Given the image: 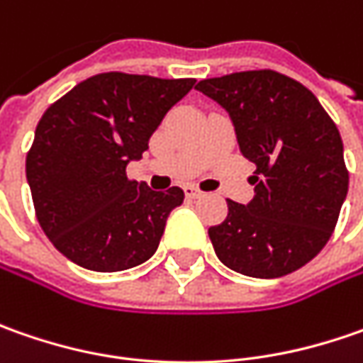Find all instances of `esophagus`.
<instances>
[{"instance_id":"esophagus-1","label":"esophagus","mask_w":363,"mask_h":363,"mask_svg":"<svg viewBox=\"0 0 363 363\" xmlns=\"http://www.w3.org/2000/svg\"><path fill=\"white\" fill-rule=\"evenodd\" d=\"M184 194H186V198H191V200H196V198L202 196V191L198 188H194V186H186V188H184Z\"/></svg>"}]
</instances>
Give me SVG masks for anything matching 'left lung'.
<instances>
[{
	"instance_id": "1",
	"label": "left lung",
	"mask_w": 363,
	"mask_h": 363,
	"mask_svg": "<svg viewBox=\"0 0 363 363\" xmlns=\"http://www.w3.org/2000/svg\"><path fill=\"white\" fill-rule=\"evenodd\" d=\"M196 91L230 115L236 141L257 165L255 198L228 202L208 234L232 271L277 279L297 271L328 244L350 175L335 123L313 92L274 70L206 78Z\"/></svg>"
}]
</instances>
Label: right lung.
<instances>
[{
  "mask_svg": "<svg viewBox=\"0 0 363 363\" xmlns=\"http://www.w3.org/2000/svg\"><path fill=\"white\" fill-rule=\"evenodd\" d=\"M194 78L105 72L48 106L26 157L35 216L64 257L96 272L133 269L160 246L184 191H153L125 169Z\"/></svg>",
  "mask_w": 363,
  "mask_h": 363,
  "instance_id": "1",
  "label": "right lung"
}]
</instances>
